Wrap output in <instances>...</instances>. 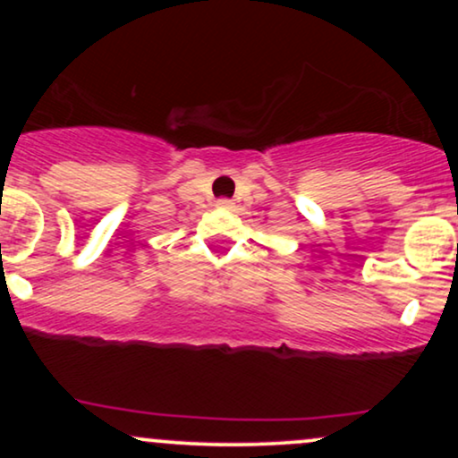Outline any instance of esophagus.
I'll use <instances>...</instances> for the list:
<instances>
[{"label": "esophagus", "mask_w": 458, "mask_h": 458, "mask_svg": "<svg viewBox=\"0 0 458 458\" xmlns=\"http://www.w3.org/2000/svg\"><path fill=\"white\" fill-rule=\"evenodd\" d=\"M215 207L224 208V211H230V208H234V202H233V199H228V198H219L217 202H215Z\"/></svg>", "instance_id": "obj_1"}]
</instances>
